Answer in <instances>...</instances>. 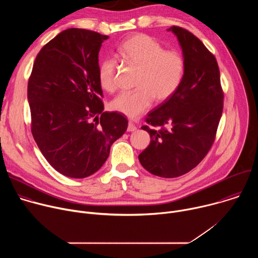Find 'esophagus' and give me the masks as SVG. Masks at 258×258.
Returning a JSON list of instances; mask_svg holds the SVG:
<instances>
[{
	"instance_id": "1",
	"label": "esophagus",
	"mask_w": 258,
	"mask_h": 258,
	"mask_svg": "<svg viewBox=\"0 0 258 258\" xmlns=\"http://www.w3.org/2000/svg\"><path fill=\"white\" fill-rule=\"evenodd\" d=\"M135 131H137V126L133 122H128L127 132H135Z\"/></svg>"
}]
</instances>
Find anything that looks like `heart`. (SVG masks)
<instances>
[{"label":"heart","instance_id":"1","mask_svg":"<svg viewBox=\"0 0 258 258\" xmlns=\"http://www.w3.org/2000/svg\"><path fill=\"white\" fill-rule=\"evenodd\" d=\"M117 55L127 64L139 67L134 91H125L111 102V108L130 118H136L148 110L154 98L165 101L180 87L186 75L187 63L181 53L164 50L150 35L138 33L130 36L117 49ZM116 63L107 58L99 66L98 79L106 92L117 88Z\"/></svg>","mask_w":258,"mask_h":258}]
</instances>
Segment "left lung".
<instances>
[{
	"label": "left lung",
	"mask_w": 258,
	"mask_h": 258,
	"mask_svg": "<svg viewBox=\"0 0 258 258\" xmlns=\"http://www.w3.org/2000/svg\"><path fill=\"white\" fill-rule=\"evenodd\" d=\"M177 38L187 69L175 94L148 113L150 145L139 155L143 167L169 178L196 167L214 142L222 117L224 93L215 57L190 31L178 26L167 29ZM158 128L156 129V127Z\"/></svg>",
	"instance_id": "obj_1"
}]
</instances>
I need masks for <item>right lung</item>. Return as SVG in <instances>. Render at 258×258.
Listing matches in <instances>:
<instances>
[{"instance_id":"1","label":"right lung","mask_w":258,"mask_h":258,"mask_svg":"<svg viewBox=\"0 0 258 258\" xmlns=\"http://www.w3.org/2000/svg\"><path fill=\"white\" fill-rule=\"evenodd\" d=\"M109 36L68 28L35 58L27 86L33 139L61 174L84 178L98 171L127 128L118 112H103L99 51Z\"/></svg>"}]
</instances>
